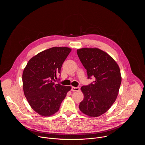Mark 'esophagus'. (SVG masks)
<instances>
[{
    "label": "esophagus",
    "mask_w": 145,
    "mask_h": 145,
    "mask_svg": "<svg viewBox=\"0 0 145 145\" xmlns=\"http://www.w3.org/2000/svg\"><path fill=\"white\" fill-rule=\"evenodd\" d=\"M71 90H72V91H73V92H75V91H80V87H72Z\"/></svg>",
    "instance_id": "1"
}]
</instances>
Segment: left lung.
<instances>
[{"label": "left lung", "instance_id": "obj_1", "mask_svg": "<svg viewBox=\"0 0 145 145\" xmlns=\"http://www.w3.org/2000/svg\"><path fill=\"white\" fill-rule=\"evenodd\" d=\"M77 53L88 78L95 79L81 88L84 98L79 108L89 116H100L110 108L118 95L121 81L119 67L110 56L97 48H82Z\"/></svg>", "mask_w": 145, "mask_h": 145}]
</instances>
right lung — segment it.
I'll use <instances>...</instances> for the list:
<instances>
[{"instance_id": "obj_1", "label": "right lung", "mask_w": 145, "mask_h": 145, "mask_svg": "<svg viewBox=\"0 0 145 145\" xmlns=\"http://www.w3.org/2000/svg\"><path fill=\"white\" fill-rule=\"evenodd\" d=\"M67 47H53L31 58L22 74L24 94L31 107L38 114L49 116L57 112L69 86L56 82L63 64L70 53ZM59 80V79H58Z\"/></svg>"}]
</instances>
